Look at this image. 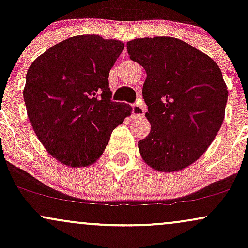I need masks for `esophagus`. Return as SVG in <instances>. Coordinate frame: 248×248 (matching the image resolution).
<instances>
[{"label":"esophagus","mask_w":248,"mask_h":248,"mask_svg":"<svg viewBox=\"0 0 248 248\" xmlns=\"http://www.w3.org/2000/svg\"><path fill=\"white\" fill-rule=\"evenodd\" d=\"M132 113L135 118H141V116L144 115L146 113V106L141 102H138V104H134L132 106Z\"/></svg>","instance_id":"1"}]
</instances>
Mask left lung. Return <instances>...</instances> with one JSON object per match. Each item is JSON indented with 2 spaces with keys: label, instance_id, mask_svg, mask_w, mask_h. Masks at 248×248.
I'll return each mask as SVG.
<instances>
[{
  "label": "left lung",
  "instance_id": "obj_1",
  "mask_svg": "<svg viewBox=\"0 0 248 248\" xmlns=\"http://www.w3.org/2000/svg\"><path fill=\"white\" fill-rule=\"evenodd\" d=\"M130 59L143 66L142 95L152 124L140 154L158 171H178L197 161L220 129L229 92L213 59L173 37L127 43Z\"/></svg>",
  "mask_w": 248,
  "mask_h": 248
}]
</instances>
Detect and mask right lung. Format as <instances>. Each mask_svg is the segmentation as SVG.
<instances>
[{
  "label": "right lung",
  "mask_w": 248,
  "mask_h": 248,
  "mask_svg": "<svg viewBox=\"0 0 248 248\" xmlns=\"http://www.w3.org/2000/svg\"><path fill=\"white\" fill-rule=\"evenodd\" d=\"M124 47L116 39L75 36L45 51L28 70L23 98L30 124L65 166L94 163L132 113L130 105L110 100L108 82Z\"/></svg>",
  "instance_id": "right-lung-1"
}]
</instances>
